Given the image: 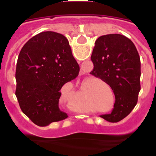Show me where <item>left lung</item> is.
I'll return each mask as SVG.
<instances>
[{
	"label": "left lung",
	"mask_w": 156,
	"mask_h": 156,
	"mask_svg": "<svg viewBox=\"0 0 156 156\" xmlns=\"http://www.w3.org/2000/svg\"><path fill=\"white\" fill-rule=\"evenodd\" d=\"M94 69L90 74L111 87L115 94L114 108L101 117L111 122L124 119L137 103L140 90V61L137 48L120 34L98 38L91 55Z\"/></svg>",
	"instance_id": "1"
}]
</instances>
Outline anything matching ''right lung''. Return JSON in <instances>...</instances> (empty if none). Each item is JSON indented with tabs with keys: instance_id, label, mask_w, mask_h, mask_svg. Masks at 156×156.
Instances as JSON below:
<instances>
[{
	"instance_id": "obj_1",
	"label": "right lung",
	"mask_w": 156,
	"mask_h": 156,
	"mask_svg": "<svg viewBox=\"0 0 156 156\" xmlns=\"http://www.w3.org/2000/svg\"><path fill=\"white\" fill-rule=\"evenodd\" d=\"M80 66L62 34L47 31L29 40L19 55L16 95L32 122L45 126L66 119L58 107L60 90L78 76Z\"/></svg>"
}]
</instances>
